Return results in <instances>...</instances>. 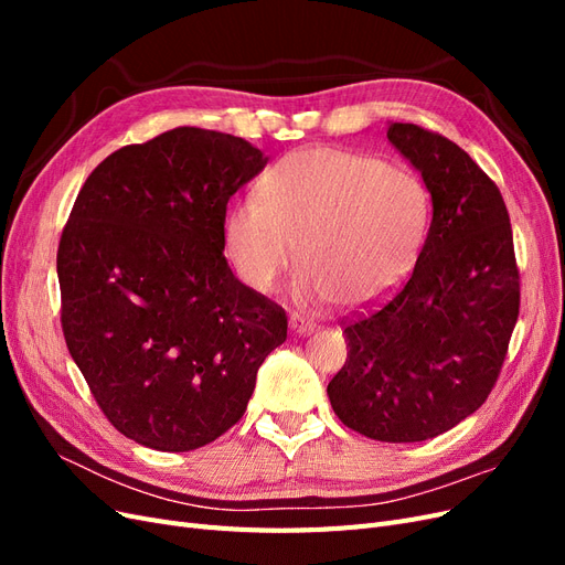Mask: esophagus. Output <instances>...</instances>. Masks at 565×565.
<instances>
[{"mask_svg": "<svg viewBox=\"0 0 565 565\" xmlns=\"http://www.w3.org/2000/svg\"><path fill=\"white\" fill-rule=\"evenodd\" d=\"M289 330L295 334H311L316 330V322L311 318H303V316H289Z\"/></svg>", "mask_w": 565, "mask_h": 565, "instance_id": "obj_1", "label": "esophagus"}]
</instances>
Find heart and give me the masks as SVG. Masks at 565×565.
Segmentation results:
<instances>
[{"label":"heart","instance_id":"heart-1","mask_svg":"<svg viewBox=\"0 0 565 565\" xmlns=\"http://www.w3.org/2000/svg\"><path fill=\"white\" fill-rule=\"evenodd\" d=\"M429 231V195L405 167L365 152L306 148L273 164L259 193L233 202L224 245L254 292L295 264L301 299L363 306L413 270Z\"/></svg>","mask_w":565,"mask_h":565}]
</instances>
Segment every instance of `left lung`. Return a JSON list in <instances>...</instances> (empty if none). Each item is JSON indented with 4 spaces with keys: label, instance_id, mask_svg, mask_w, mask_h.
<instances>
[{
    "label": "left lung",
    "instance_id": "8db88e82",
    "mask_svg": "<svg viewBox=\"0 0 565 565\" xmlns=\"http://www.w3.org/2000/svg\"><path fill=\"white\" fill-rule=\"evenodd\" d=\"M388 141L422 174L431 226L401 292L347 322L349 358L328 396L349 429L417 443L473 415L502 370L521 285L504 200L457 143L388 122Z\"/></svg>",
    "mask_w": 565,
    "mask_h": 565
}]
</instances>
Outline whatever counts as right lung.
<instances>
[{"mask_svg": "<svg viewBox=\"0 0 565 565\" xmlns=\"http://www.w3.org/2000/svg\"><path fill=\"white\" fill-rule=\"evenodd\" d=\"M266 162L231 134L164 131L100 162L63 228L67 351L115 429L146 448L226 434L287 339L285 311L224 256L226 204Z\"/></svg>", "mask_w": 565, "mask_h": 565, "instance_id": "right-lung-1", "label": "right lung"}]
</instances>
